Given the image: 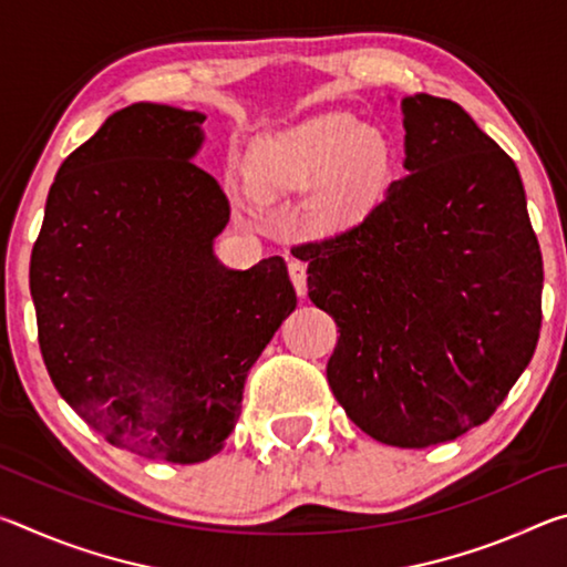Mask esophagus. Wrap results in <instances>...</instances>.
Instances as JSON below:
<instances>
[{
    "instance_id": "esophagus-1",
    "label": "esophagus",
    "mask_w": 567,
    "mask_h": 567,
    "mask_svg": "<svg viewBox=\"0 0 567 567\" xmlns=\"http://www.w3.org/2000/svg\"><path fill=\"white\" fill-rule=\"evenodd\" d=\"M287 272H290V280L295 285V292L305 297L307 295V267L300 260H290L287 262Z\"/></svg>"
}]
</instances>
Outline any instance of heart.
<instances>
[{
    "label": "heart",
    "instance_id": "obj_1",
    "mask_svg": "<svg viewBox=\"0 0 567 567\" xmlns=\"http://www.w3.org/2000/svg\"><path fill=\"white\" fill-rule=\"evenodd\" d=\"M390 165L388 140L344 114L305 120L252 150L257 189H295L319 179L310 213L322 225H344L368 213L388 187Z\"/></svg>",
    "mask_w": 567,
    "mask_h": 567
}]
</instances>
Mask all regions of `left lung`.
<instances>
[{
	"label": "left lung",
	"mask_w": 567,
	"mask_h": 567,
	"mask_svg": "<svg viewBox=\"0 0 567 567\" xmlns=\"http://www.w3.org/2000/svg\"><path fill=\"white\" fill-rule=\"evenodd\" d=\"M405 169L360 223L307 239V295L338 322L332 395L362 433L430 447L483 425L533 360L543 255L515 162L460 107L400 102Z\"/></svg>",
	"instance_id": "obj_1"
}]
</instances>
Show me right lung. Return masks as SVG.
Here are the masks:
<instances>
[{
	"label": "right lung",
	"mask_w": 567,
	"mask_h": 567,
	"mask_svg": "<svg viewBox=\"0 0 567 567\" xmlns=\"http://www.w3.org/2000/svg\"><path fill=\"white\" fill-rule=\"evenodd\" d=\"M205 114L137 102L62 162L32 247L37 338L60 395L132 455L203 463L295 310L282 257L225 270L229 203L199 169Z\"/></svg>",
	"instance_id": "add662e5"
}]
</instances>
